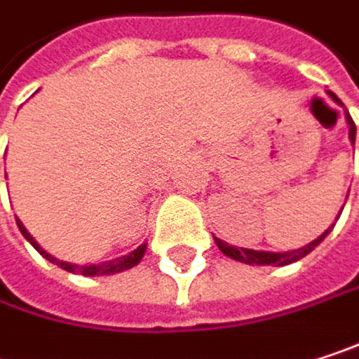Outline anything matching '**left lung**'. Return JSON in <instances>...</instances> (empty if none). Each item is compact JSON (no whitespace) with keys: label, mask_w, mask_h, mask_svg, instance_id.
Returning <instances> with one entry per match:
<instances>
[{"label":"left lung","mask_w":359,"mask_h":359,"mask_svg":"<svg viewBox=\"0 0 359 359\" xmlns=\"http://www.w3.org/2000/svg\"><path fill=\"white\" fill-rule=\"evenodd\" d=\"M326 93H328V97H330L332 102H337L339 106H343L341 100H339L332 91H326ZM345 118H347V124H349V139H351V145H353V143H355V124H353L349 111H345ZM347 195H349V191H347ZM341 212H343V208H341ZM341 212H339V216H341ZM339 216H337V220H339ZM332 226H334V224H332ZM332 226H328L323 235H320L318 239H314L312 243H308V245H304V248H299V250L283 251V253L235 248V245H229L226 241H220V239H216V237H214V241H216V245L220 248V251H222L224 255H229V257H233V259H237V262H243V264H250V266H253V264H257V266H287V264H293V262L306 257L314 248H318V245L323 243L324 237L332 231Z\"/></svg>","instance_id":"left-lung-1"}]
</instances>
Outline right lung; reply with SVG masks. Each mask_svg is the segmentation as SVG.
I'll list each match as a JSON object with an SVG mask.
<instances>
[{
    "mask_svg": "<svg viewBox=\"0 0 359 359\" xmlns=\"http://www.w3.org/2000/svg\"><path fill=\"white\" fill-rule=\"evenodd\" d=\"M16 224H18V229H20V233L25 235V239L35 248L45 259H49L51 264H55V266H60L62 270H66V272H74V274H85V276H104V274H116V272H122V270H128V268H133V266H137L139 262H141V257L145 255V250H147V245L143 243V245H139L135 251H130L128 255H122V257H116V259H109V262H104V264H87V266H79V264H70V262H62V259H57V257H53V255H49L47 251L43 250L39 243H36L35 239H33V235L25 229V224L16 218Z\"/></svg>",
    "mask_w": 359,
    "mask_h": 359,
    "instance_id": "add662e5",
    "label": "right lung"
}]
</instances>
